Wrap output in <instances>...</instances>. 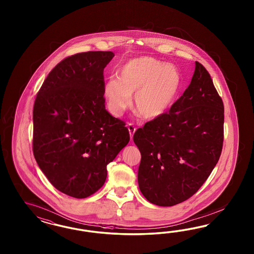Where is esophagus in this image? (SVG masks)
Segmentation results:
<instances>
[{
    "label": "esophagus",
    "mask_w": 254,
    "mask_h": 254,
    "mask_svg": "<svg viewBox=\"0 0 254 254\" xmlns=\"http://www.w3.org/2000/svg\"><path fill=\"white\" fill-rule=\"evenodd\" d=\"M127 128H128V131H129L130 139H132V138H133V135H134V133H135V131H136V127L133 126V124H128V125H127Z\"/></svg>",
    "instance_id": "1"
}]
</instances>
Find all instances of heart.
Instances as JSON below:
<instances>
[{
	"instance_id": "1",
	"label": "heart",
	"mask_w": 254,
	"mask_h": 254,
	"mask_svg": "<svg viewBox=\"0 0 254 254\" xmlns=\"http://www.w3.org/2000/svg\"><path fill=\"white\" fill-rule=\"evenodd\" d=\"M118 81L104 85V97L110 113L121 116L132 103L146 119L164 115L175 100L182 85L177 67L151 57H138L126 62L117 72Z\"/></svg>"
}]
</instances>
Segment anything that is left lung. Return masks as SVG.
Returning a JSON list of instances; mask_svg holds the SVG:
<instances>
[{
    "label": "left lung",
    "mask_w": 254,
    "mask_h": 254,
    "mask_svg": "<svg viewBox=\"0 0 254 254\" xmlns=\"http://www.w3.org/2000/svg\"><path fill=\"white\" fill-rule=\"evenodd\" d=\"M223 113L208 70L195 62L183 96L133 136L141 154L138 187L149 202L171 207L198 191L222 153Z\"/></svg>",
    "instance_id": "1"
}]
</instances>
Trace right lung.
<instances>
[{
	"label": "right lung",
	"mask_w": 254,
	"mask_h": 254,
	"mask_svg": "<svg viewBox=\"0 0 254 254\" xmlns=\"http://www.w3.org/2000/svg\"><path fill=\"white\" fill-rule=\"evenodd\" d=\"M114 57L89 51L64 59L34 101L35 160L56 189L75 198L104 185L108 164L130 138L125 122L105 109L103 70Z\"/></svg>",
	"instance_id": "add662e5"
}]
</instances>
